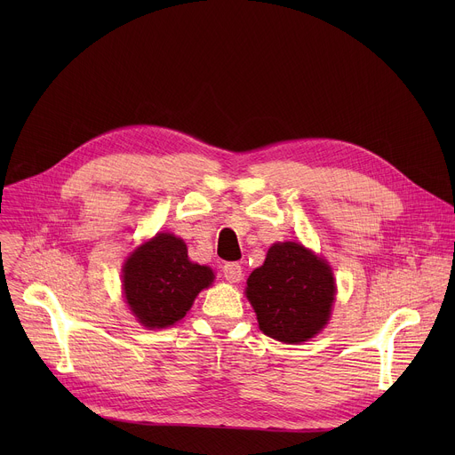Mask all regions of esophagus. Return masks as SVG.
Returning <instances> with one entry per match:
<instances>
[{
	"label": "esophagus",
	"mask_w": 455,
	"mask_h": 455,
	"mask_svg": "<svg viewBox=\"0 0 455 455\" xmlns=\"http://www.w3.org/2000/svg\"><path fill=\"white\" fill-rule=\"evenodd\" d=\"M223 275L230 283H239L243 277V268L239 263H225L223 265Z\"/></svg>",
	"instance_id": "34e87169"
}]
</instances>
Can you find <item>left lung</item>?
<instances>
[{"label": "left lung", "instance_id": "8db88e82", "mask_svg": "<svg viewBox=\"0 0 455 455\" xmlns=\"http://www.w3.org/2000/svg\"><path fill=\"white\" fill-rule=\"evenodd\" d=\"M259 330L265 335L299 344L316 335L330 320L335 279L330 265L299 243H275L261 268L246 281Z\"/></svg>", "mask_w": 455, "mask_h": 455}]
</instances>
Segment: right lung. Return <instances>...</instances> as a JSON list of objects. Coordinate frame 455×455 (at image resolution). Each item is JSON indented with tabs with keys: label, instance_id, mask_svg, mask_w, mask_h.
Returning <instances> with one entry per match:
<instances>
[{
	"label": "right lung",
	"instance_id": "1",
	"mask_svg": "<svg viewBox=\"0 0 455 455\" xmlns=\"http://www.w3.org/2000/svg\"><path fill=\"white\" fill-rule=\"evenodd\" d=\"M212 279L211 268L188 261L180 237L158 234L125 261L124 295L146 328H167L185 316Z\"/></svg>",
	"mask_w": 455,
	"mask_h": 455
}]
</instances>
